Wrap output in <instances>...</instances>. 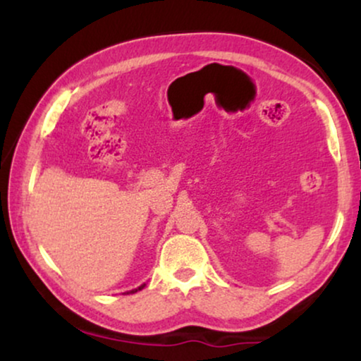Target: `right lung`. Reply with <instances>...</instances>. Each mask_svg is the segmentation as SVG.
<instances>
[{"label": "right lung", "mask_w": 361, "mask_h": 361, "mask_svg": "<svg viewBox=\"0 0 361 361\" xmlns=\"http://www.w3.org/2000/svg\"><path fill=\"white\" fill-rule=\"evenodd\" d=\"M145 286H146V284H141V286H140V288H136V289H133V290H130V293H128V294H135V293H137V290H141L142 288H145Z\"/></svg>", "instance_id": "right-lung-1"}]
</instances>
